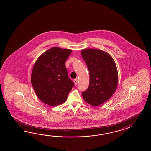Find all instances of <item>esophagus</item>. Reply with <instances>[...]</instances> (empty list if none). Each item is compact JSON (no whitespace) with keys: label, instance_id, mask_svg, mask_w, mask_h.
Instances as JSON below:
<instances>
[{"label":"esophagus","instance_id":"esophagus-1","mask_svg":"<svg viewBox=\"0 0 151 151\" xmlns=\"http://www.w3.org/2000/svg\"><path fill=\"white\" fill-rule=\"evenodd\" d=\"M73 82H74V83H75V85H76L78 84V78H75V79H74V80H73Z\"/></svg>","mask_w":151,"mask_h":151}]
</instances>
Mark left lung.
Returning a JSON list of instances; mask_svg holds the SVG:
<instances>
[{
    "label": "left lung",
    "mask_w": 151,
    "mask_h": 151,
    "mask_svg": "<svg viewBox=\"0 0 151 151\" xmlns=\"http://www.w3.org/2000/svg\"><path fill=\"white\" fill-rule=\"evenodd\" d=\"M81 54L90 73L89 86L82 92V97L91 105H100L112 96L117 88L118 72L114 60L99 49H83Z\"/></svg>",
    "instance_id": "left-lung-1"
}]
</instances>
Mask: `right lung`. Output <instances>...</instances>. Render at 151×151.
Here are the masks:
<instances>
[{
    "label": "right lung",
    "instance_id": "1",
    "mask_svg": "<svg viewBox=\"0 0 151 151\" xmlns=\"http://www.w3.org/2000/svg\"><path fill=\"white\" fill-rule=\"evenodd\" d=\"M71 52L70 49L52 47L40 55L34 65L31 76L32 87L37 97L47 105L64 103L74 86L65 66Z\"/></svg>",
    "mask_w": 151,
    "mask_h": 151
}]
</instances>
